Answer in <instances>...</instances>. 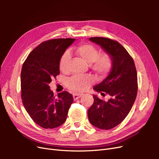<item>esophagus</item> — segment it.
Listing matches in <instances>:
<instances>
[{
  "label": "esophagus",
  "mask_w": 159,
  "mask_h": 159,
  "mask_svg": "<svg viewBox=\"0 0 159 159\" xmlns=\"http://www.w3.org/2000/svg\"><path fill=\"white\" fill-rule=\"evenodd\" d=\"M81 96H82V94L81 93H74L73 94V98H74V100H77V99H78L79 98H80Z\"/></svg>",
  "instance_id": "obj_1"
}]
</instances>
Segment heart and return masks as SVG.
<instances>
[{
	"instance_id": "b5f03b06",
	"label": "heart",
	"mask_w": 159,
	"mask_h": 159,
	"mask_svg": "<svg viewBox=\"0 0 159 159\" xmlns=\"http://www.w3.org/2000/svg\"><path fill=\"white\" fill-rule=\"evenodd\" d=\"M76 54L99 77H105L109 74L113 68V60L108 53L99 54L98 48L90 44L79 46L75 50ZM70 54L66 52L60 61V69L62 72L68 70ZM95 81L93 76H73L66 81V86L74 92H81L88 89Z\"/></svg>"
}]
</instances>
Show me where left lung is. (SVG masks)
Instances as JSON below:
<instances>
[{
    "label": "left lung",
    "mask_w": 159,
    "mask_h": 159,
    "mask_svg": "<svg viewBox=\"0 0 159 159\" xmlns=\"http://www.w3.org/2000/svg\"><path fill=\"white\" fill-rule=\"evenodd\" d=\"M109 54L113 68L102 82L93 87L102 95L106 93L111 98L105 102L93 95L94 102L88 109V119L93 126L108 130L118 125L131 111L137 90V74L132 57L117 41L103 37L89 38Z\"/></svg>",
    "instance_id": "obj_1"
}]
</instances>
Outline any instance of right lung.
I'll return each mask as SVG.
<instances>
[{"mask_svg": "<svg viewBox=\"0 0 159 159\" xmlns=\"http://www.w3.org/2000/svg\"><path fill=\"white\" fill-rule=\"evenodd\" d=\"M75 40L57 38L42 42L23 64L20 75L22 103L33 121L44 129L61 125L74 102L73 96L66 91L56 98L49 84L60 74L61 57Z\"/></svg>", "mask_w": 159, "mask_h": 159, "instance_id": "right-lung-1", "label": "right lung"}]
</instances>
